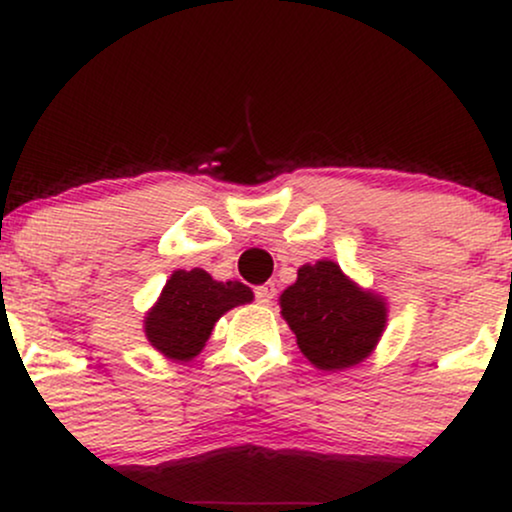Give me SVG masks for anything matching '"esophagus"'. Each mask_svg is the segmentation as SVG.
Segmentation results:
<instances>
[{
  "label": "esophagus",
  "mask_w": 512,
  "mask_h": 512,
  "mask_svg": "<svg viewBox=\"0 0 512 512\" xmlns=\"http://www.w3.org/2000/svg\"><path fill=\"white\" fill-rule=\"evenodd\" d=\"M255 296H257V303L269 305V303L274 301V296H276L274 284H262V286H257V289H255Z\"/></svg>",
  "instance_id": "34e87169"
}]
</instances>
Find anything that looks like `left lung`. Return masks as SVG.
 <instances>
[{"label": "left lung", "instance_id": "obj_1", "mask_svg": "<svg viewBox=\"0 0 512 512\" xmlns=\"http://www.w3.org/2000/svg\"><path fill=\"white\" fill-rule=\"evenodd\" d=\"M279 305L301 354L330 373L366 361L387 327L385 298L361 289L332 260L303 264Z\"/></svg>", "mask_w": 512, "mask_h": 512}]
</instances>
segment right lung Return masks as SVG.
<instances>
[{"instance_id": "obj_1", "label": "right lung", "mask_w": 512, "mask_h": 512, "mask_svg": "<svg viewBox=\"0 0 512 512\" xmlns=\"http://www.w3.org/2000/svg\"><path fill=\"white\" fill-rule=\"evenodd\" d=\"M255 298L240 281H216L204 269H175L144 317V334L161 356L190 363L199 356L221 315Z\"/></svg>"}]
</instances>
